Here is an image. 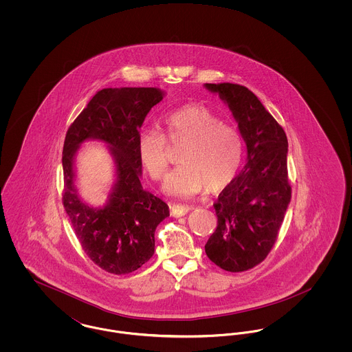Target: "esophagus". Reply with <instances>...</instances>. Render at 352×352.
<instances>
[{
    "label": "esophagus",
    "instance_id": "34e87169",
    "mask_svg": "<svg viewBox=\"0 0 352 352\" xmlns=\"http://www.w3.org/2000/svg\"><path fill=\"white\" fill-rule=\"evenodd\" d=\"M192 210H194V207H191V206H182V204H173V206H170V211H171V215L174 218L184 217L187 212H190Z\"/></svg>",
    "mask_w": 352,
    "mask_h": 352
}]
</instances>
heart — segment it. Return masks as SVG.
Instances as JSON below:
<instances>
[{"label":"heart","mask_w":352,"mask_h":352,"mask_svg":"<svg viewBox=\"0 0 352 352\" xmlns=\"http://www.w3.org/2000/svg\"><path fill=\"white\" fill-rule=\"evenodd\" d=\"M168 140L186 142L178 165L164 182V191L175 197H194L203 190L217 192L234 181L243 157L239 131L203 105H184L164 118ZM137 154L153 179L168 166L164 134L144 129L137 134Z\"/></svg>","instance_id":"1"}]
</instances>
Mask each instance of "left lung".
Masks as SVG:
<instances>
[{
    "label": "left lung",
    "mask_w": 352,
    "mask_h": 352,
    "mask_svg": "<svg viewBox=\"0 0 352 352\" xmlns=\"http://www.w3.org/2000/svg\"><path fill=\"white\" fill-rule=\"evenodd\" d=\"M204 88L230 108L247 146L245 166L214 203L218 227L204 250L220 268L243 272L268 256L292 199L287 138L247 87L206 83Z\"/></svg>",
    "instance_id": "left-lung-1"
}]
</instances>
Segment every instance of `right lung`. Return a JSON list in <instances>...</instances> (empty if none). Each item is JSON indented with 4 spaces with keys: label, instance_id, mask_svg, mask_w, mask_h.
I'll use <instances>...</instances> for the list:
<instances>
[{
    "label": "right lung",
    "instance_id": "obj_1",
    "mask_svg": "<svg viewBox=\"0 0 352 352\" xmlns=\"http://www.w3.org/2000/svg\"><path fill=\"white\" fill-rule=\"evenodd\" d=\"M165 95L157 87L104 88L66 134L65 210L88 257L113 274L132 273L149 261L155 228L170 215L165 201L142 188V164L137 154L138 129ZM88 140L105 143L114 161V184L106 203L98 208L83 201L76 184V154Z\"/></svg>",
    "mask_w": 352,
    "mask_h": 352
}]
</instances>
